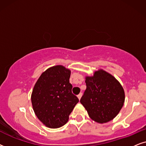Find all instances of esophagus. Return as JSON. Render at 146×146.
I'll return each mask as SVG.
<instances>
[{
    "label": "esophagus",
    "instance_id": "obj_1",
    "mask_svg": "<svg viewBox=\"0 0 146 146\" xmlns=\"http://www.w3.org/2000/svg\"><path fill=\"white\" fill-rule=\"evenodd\" d=\"M81 96H82V93H79L78 96H77V98H78L79 100H80V99L81 98Z\"/></svg>",
    "mask_w": 146,
    "mask_h": 146
}]
</instances>
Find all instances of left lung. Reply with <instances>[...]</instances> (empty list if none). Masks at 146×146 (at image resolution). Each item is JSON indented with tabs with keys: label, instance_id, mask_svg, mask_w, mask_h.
Listing matches in <instances>:
<instances>
[{
	"label": "left lung",
	"instance_id": "left-lung-1",
	"mask_svg": "<svg viewBox=\"0 0 146 146\" xmlns=\"http://www.w3.org/2000/svg\"><path fill=\"white\" fill-rule=\"evenodd\" d=\"M87 88L80 102L90 118L104 123L115 118L125 102L122 85L110 73L98 69L92 76L85 77Z\"/></svg>",
	"mask_w": 146,
	"mask_h": 146
}]
</instances>
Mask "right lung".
<instances>
[{
    "instance_id": "add662e5",
    "label": "right lung",
    "mask_w": 146,
    "mask_h": 146,
    "mask_svg": "<svg viewBox=\"0 0 146 146\" xmlns=\"http://www.w3.org/2000/svg\"><path fill=\"white\" fill-rule=\"evenodd\" d=\"M71 70L63 65L49 67L40 75L31 94L33 108L38 119L49 128H58L69 120L79 102L71 92Z\"/></svg>"
}]
</instances>
